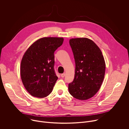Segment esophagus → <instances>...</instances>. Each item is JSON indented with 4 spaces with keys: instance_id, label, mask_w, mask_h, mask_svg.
I'll use <instances>...</instances> for the list:
<instances>
[{
    "instance_id": "esophagus-1",
    "label": "esophagus",
    "mask_w": 129,
    "mask_h": 129,
    "mask_svg": "<svg viewBox=\"0 0 129 129\" xmlns=\"http://www.w3.org/2000/svg\"><path fill=\"white\" fill-rule=\"evenodd\" d=\"M65 75H66L65 73H62V74H61V76L62 78H64L65 76Z\"/></svg>"
}]
</instances>
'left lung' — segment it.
I'll list each match as a JSON object with an SVG mask.
<instances>
[{"label":"left lung","mask_w":129,"mask_h":129,"mask_svg":"<svg viewBox=\"0 0 129 129\" xmlns=\"http://www.w3.org/2000/svg\"><path fill=\"white\" fill-rule=\"evenodd\" d=\"M69 44L74 56L75 78L68 85L69 93L80 100L93 97L103 83L106 64L98 46L87 38H72Z\"/></svg>","instance_id":"obj_1"}]
</instances>
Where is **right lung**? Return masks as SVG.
<instances>
[{"instance_id":"right-lung-1","label":"right lung","mask_w":129,"mask_h":129,"mask_svg":"<svg viewBox=\"0 0 129 129\" xmlns=\"http://www.w3.org/2000/svg\"><path fill=\"white\" fill-rule=\"evenodd\" d=\"M63 41V38L43 37L34 42L25 52L21 62V79L34 97L45 98L52 92L58 79L53 68L54 52Z\"/></svg>"}]
</instances>
